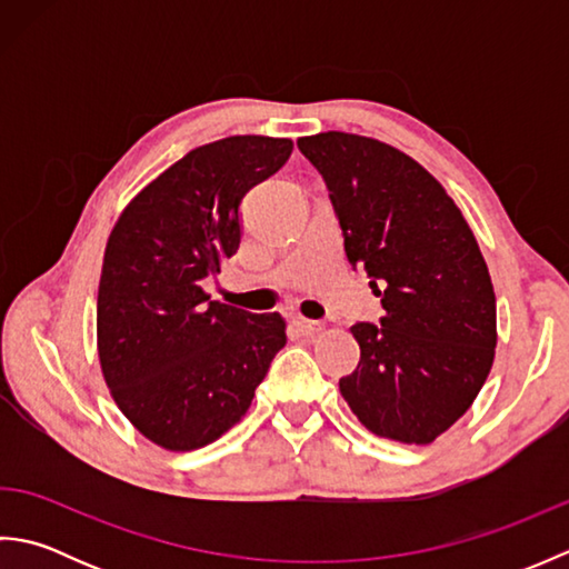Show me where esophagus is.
I'll list each match as a JSON object with an SVG mask.
<instances>
[{"label": "esophagus", "mask_w": 569, "mask_h": 569, "mask_svg": "<svg viewBox=\"0 0 569 569\" xmlns=\"http://www.w3.org/2000/svg\"><path fill=\"white\" fill-rule=\"evenodd\" d=\"M291 322H293V328H296L298 332H303V335H316V332L322 330V322L308 320V318H303V316H296Z\"/></svg>", "instance_id": "obj_1"}]
</instances>
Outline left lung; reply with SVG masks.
Listing matches in <instances>:
<instances>
[{
	"label": "left lung",
	"mask_w": 569,
	"mask_h": 569,
	"mask_svg": "<svg viewBox=\"0 0 569 569\" xmlns=\"http://www.w3.org/2000/svg\"><path fill=\"white\" fill-rule=\"evenodd\" d=\"M318 168L355 269L381 296V325L352 328L361 357L340 391L379 438L428 445L485 386L497 347V296L455 200L389 143L322 131L298 139Z\"/></svg>",
	"instance_id": "1"
}]
</instances>
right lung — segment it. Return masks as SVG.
Wrapping results in <instances>:
<instances>
[{
	"label": "right lung",
	"instance_id": "add662e5",
	"mask_svg": "<svg viewBox=\"0 0 569 569\" xmlns=\"http://www.w3.org/2000/svg\"><path fill=\"white\" fill-rule=\"evenodd\" d=\"M291 151V139L253 134L192 149L127 204L107 239L102 377L131 426L163 450H198L237 426L286 345L278 312L210 300L202 281L239 249L241 198Z\"/></svg>",
	"mask_w": 569,
	"mask_h": 569
}]
</instances>
